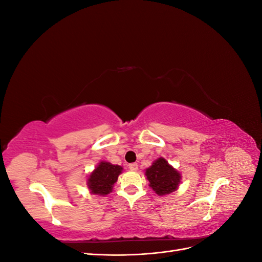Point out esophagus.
Returning a JSON list of instances; mask_svg holds the SVG:
<instances>
[{
    "label": "esophagus",
    "mask_w": 262,
    "mask_h": 262,
    "mask_svg": "<svg viewBox=\"0 0 262 262\" xmlns=\"http://www.w3.org/2000/svg\"><path fill=\"white\" fill-rule=\"evenodd\" d=\"M129 168L133 171H137L139 169V165L137 163H132V164L129 165Z\"/></svg>",
    "instance_id": "obj_1"
}]
</instances>
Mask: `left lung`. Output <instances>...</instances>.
I'll return each instance as SVG.
<instances>
[{
    "mask_svg": "<svg viewBox=\"0 0 262 262\" xmlns=\"http://www.w3.org/2000/svg\"><path fill=\"white\" fill-rule=\"evenodd\" d=\"M148 186L157 195H167L179 188L182 176L164 157H158L145 169Z\"/></svg>",
    "mask_w": 262,
    "mask_h": 262,
    "instance_id": "obj_1",
    "label": "left lung"
}]
</instances>
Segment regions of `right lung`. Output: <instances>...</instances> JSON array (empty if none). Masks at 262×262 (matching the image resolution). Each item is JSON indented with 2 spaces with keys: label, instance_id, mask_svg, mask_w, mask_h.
<instances>
[{
  "label": "right lung",
  "instance_id": "obj_1",
  "mask_svg": "<svg viewBox=\"0 0 262 262\" xmlns=\"http://www.w3.org/2000/svg\"><path fill=\"white\" fill-rule=\"evenodd\" d=\"M122 170V166L100 161L95 169L87 176L86 185L90 189V192L97 195L109 194L113 191L114 185Z\"/></svg>",
  "mask_w": 262,
  "mask_h": 262
}]
</instances>
